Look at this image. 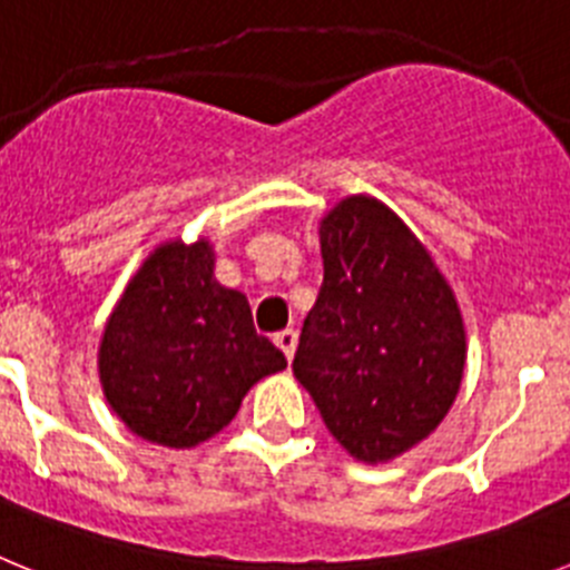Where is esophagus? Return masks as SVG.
Returning <instances> with one entry per match:
<instances>
[{"label": "esophagus", "mask_w": 570, "mask_h": 570, "mask_svg": "<svg viewBox=\"0 0 570 570\" xmlns=\"http://www.w3.org/2000/svg\"><path fill=\"white\" fill-rule=\"evenodd\" d=\"M276 345H279V351L285 356H288V362L294 360V354H296V331H282V334H276Z\"/></svg>", "instance_id": "1"}]
</instances>
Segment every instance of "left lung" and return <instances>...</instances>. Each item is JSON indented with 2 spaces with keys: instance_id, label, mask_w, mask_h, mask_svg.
<instances>
[{
  "instance_id": "1",
  "label": "left lung",
  "mask_w": 570,
  "mask_h": 570,
  "mask_svg": "<svg viewBox=\"0 0 570 570\" xmlns=\"http://www.w3.org/2000/svg\"><path fill=\"white\" fill-rule=\"evenodd\" d=\"M325 279L302 325L294 376L354 460L376 465L431 436L465 371V322L434 256L374 196L320 223Z\"/></svg>"
}]
</instances>
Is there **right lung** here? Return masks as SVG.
Segmentation results:
<instances>
[{
    "mask_svg": "<svg viewBox=\"0 0 570 570\" xmlns=\"http://www.w3.org/2000/svg\"><path fill=\"white\" fill-rule=\"evenodd\" d=\"M210 239H168L139 265L105 322L99 382L136 436L194 448L219 434L265 376L288 367L259 336L245 294L219 285Z\"/></svg>",
    "mask_w": 570,
    "mask_h": 570,
    "instance_id": "obj_1",
    "label": "right lung"
}]
</instances>
